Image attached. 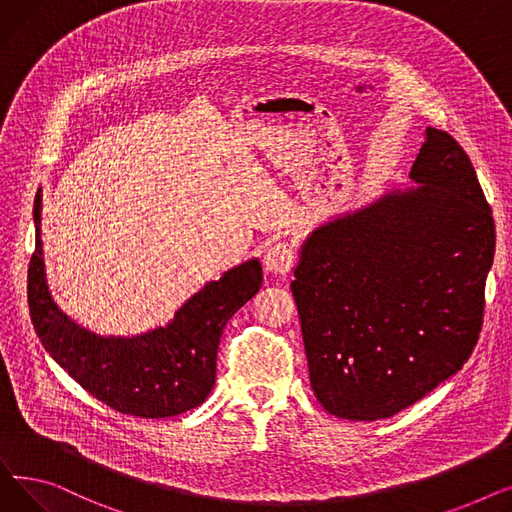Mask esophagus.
Segmentation results:
<instances>
[{
  "instance_id": "1",
  "label": "esophagus",
  "mask_w": 512,
  "mask_h": 512,
  "mask_svg": "<svg viewBox=\"0 0 512 512\" xmlns=\"http://www.w3.org/2000/svg\"><path fill=\"white\" fill-rule=\"evenodd\" d=\"M294 259H297V251H294L292 242L278 240V242H274V245H270V247L265 249L263 265H265L267 272L286 276L292 270Z\"/></svg>"
}]
</instances>
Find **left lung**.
<instances>
[{
    "label": "left lung",
    "instance_id": "1",
    "mask_svg": "<svg viewBox=\"0 0 512 512\" xmlns=\"http://www.w3.org/2000/svg\"><path fill=\"white\" fill-rule=\"evenodd\" d=\"M413 186L315 226L290 284L311 388L328 413L378 421L469 359L496 228L463 147L425 128Z\"/></svg>",
    "mask_w": 512,
    "mask_h": 512
}]
</instances>
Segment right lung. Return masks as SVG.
Wrapping results in <instances>:
<instances>
[{
  "instance_id": "obj_1",
  "label": "right lung",
  "mask_w": 512,
  "mask_h": 512,
  "mask_svg": "<svg viewBox=\"0 0 512 512\" xmlns=\"http://www.w3.org/2000/svg\"><path fill=\"white\" fill-rule=\"evenodd\" d=\"M41 188L35 197V253L29 309L35 332L60 367L103 405L124 415L161 419L191 411L215 384V359L226 321L261 288L257 257L234 265L186 299L166 326L137 336H101L53 301L43 261Z\"/></svg>"
}]
</instances>
